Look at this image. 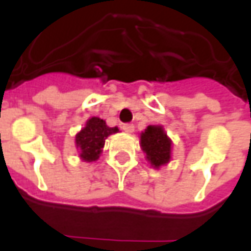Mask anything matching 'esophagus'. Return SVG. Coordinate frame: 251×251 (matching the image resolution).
Returning a JSON list of instances; mask_svg holds the SVG:
<instances>
[{
  "label": "esophagus",
  "mask_w": 251,
  "mask_h": 251,
  "mask_svg": "<svg viewBox=\"0 0 251 251\" xmlns=\"http://www.w3.org/2000/svg\"><path fill=\"white\" fill-rule=\"evenodd\" d=\"M122 129H124L126 133H129V134L134 133V126L131 125V124H125V125L122 126Z\"/></svg>",
  "instance_id": "34e87169"
}]
</instances>
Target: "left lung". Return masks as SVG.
Masks as SVG:
<instances>
[{
  "mask_svg": "<svg viewBox=\"0 0 251 251\" xmlns=\"http://www.w3.org/2000/svg\"><path fill=\"white\" fill-rule=\"evenodd\" d=\"M172 140L161 125H149L140 134V147L151 167L160 169L172 158Z\"/></svg>",
  "mask_w": 251,
  "mask_h": 251,
  "instance_id": "8db88e82",
  "label": "left lung"
}]
</instances>
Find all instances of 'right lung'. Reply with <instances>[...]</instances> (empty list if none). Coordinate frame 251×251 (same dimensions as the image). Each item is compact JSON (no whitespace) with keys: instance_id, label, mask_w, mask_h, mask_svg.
Segmentation results:
<instances>
[{"instance_id":"right-lung-1","label":"right lung","mask_w":251,"mask_h":251,"mask_svg":"<svg viewBox=\"0 0 251 251\" xmlns=\"http://www.w3.org/2000/svg\"><path fill=\"white\" fill-rule=\"evenodd\" d=\"M120 129L106 125V121L99 117H91L86 121L84 127L75 136V147L79 152V157L84 163H94L99 158L103 151L104 141L111 134L118 133Z\"/></svg>"}]
</instances>
